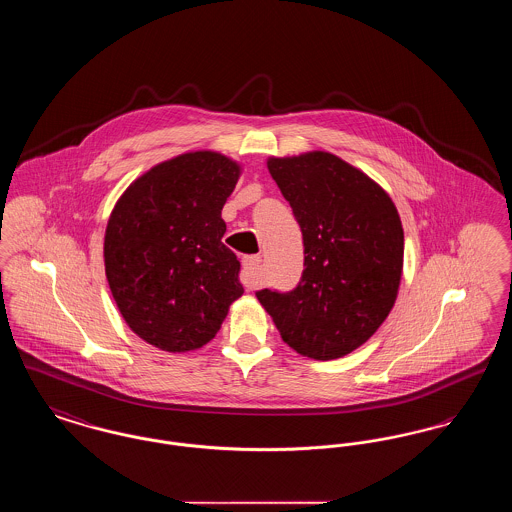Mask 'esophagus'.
Listing matches in <instances>:
<instances>
[{
	"label": "esophagus",
	"instance_id": "1",
	"mask_svg": "<svg viewBox=\"0 0 512 512\" xmlns=\"http://www.w3.org/2000/svg\"><path fill=\"white\" fill-rule=\"evenodd\" d=\"M259 265H261V257L259 255H247V257H244V261H242V267H244L242 280H244L247 288H255L257 286V270H259Z\"/></svg>",
	"mask_w": 512,
	"mask_h": 512
}]
</instances>
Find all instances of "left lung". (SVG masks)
I'll use <instances>...</instances> for the list:
<instances>
[{"label": "left lung", "mask_w": 512, "mask_h": 512, "mask_svg": "<svg viewBox=\"0 0 512 512\" xmlns=\"http://www.w3.org/2000/svg\"><path fill=\"white\" fill-rule=\"evenodd\" d=\"M267 167L299 222L305 270L292 292L255 295L297 353L338 359L390 315L403 272L399 213L374 180L332 153L270 157Z\"/></svg>", "instance_id": "8db88e82"}]
</instances>
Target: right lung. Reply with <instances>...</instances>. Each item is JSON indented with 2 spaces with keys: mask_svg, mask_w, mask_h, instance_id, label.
<instances>
[{
  "mask_svg": "<svg viewBox=\"0 0 512 512\" xmlns=\"http://www.w3.org/2000/svg\"><path fill=\"white\" fill-rule=\"evenodd\" d=\"M238 178L240 165L220 153H184L134 180L109 217L113 299L132 332L163 351L209 343L244 293L220 219Z\"/></svg>",
  "mask_w": 512,
  "mask_h": 512,
  "instance_id": "obj_1",
  "label": "right lung"
}]
</instances>
